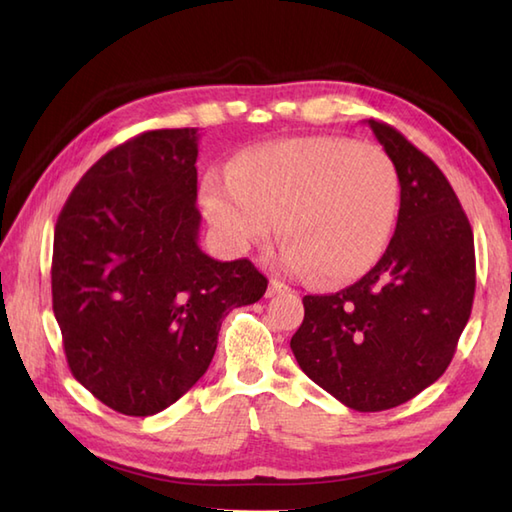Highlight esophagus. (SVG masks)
Wrapping results in <instances>:
<instances>
[{
	"instance_id": "1",
	"label": "esophagus",
	"mask_w": 512,
	"mask_h": 512,
	"mask_svg": "<svg viewBox=\"0 0 512 512\" xmlns=\"http://www.w3.org/2000/svg\"><path fill=\"white\" fill-rule=\"evenodd\" d=\"M284 292H290V288L286 284H281L279 279H270L268 290H266V297H275V295H284Z\"/></svg>"
}]
</instances>
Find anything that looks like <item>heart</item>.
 <instances>
[{
  "label": "heart",
  "instance_id": "b5f03b06",
  "mask_svg": "<svg viewBox=\"0 0 512 512\" xmlns=\"http://www.w3.org/2000/svg\"><path fill=\"white\" fill-rule=\"evenodd\" d=\"M215 231L235 250L275 233L292 275L347 284L383 257L398 215L400 180L385 149L341 136H297L239 151L231 171L204 182Z\"/></svg>",
  "mask_w": 512,
  "mask_h": 512
}]
</instances>
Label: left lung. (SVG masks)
Returning <instances> with one entry per match:
<instances>
[{"label": "left lung", "instance_id": "left-lung-1", "mask_svg": "<svg viewBox=\"0 0 512 512\" xmlns=\"http://www.w3.org/2000/svg\"><path fill=\"white\" fill-rule=\"evenodd\" d=\"M400 180L396 233L378 264L334 295L303 297L299 367L345 407L385 411L444 374L471 317L473 231L436 162L369 121Z\"/></svg>", "mask_w": 512, "mask_h": 512}]
</instances>
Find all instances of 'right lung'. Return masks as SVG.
Segmentation results:
<instances>
[{
    "label": "right lung",
    "instance_id": "right-lung-1",
    "mask_svg": "<svg viewBox=\"0 0 512 512\" xmlns=\"http://www.w3.org/2000/svg\"><path fill=\"white\" fill-rule=\"evenodd\" d=\"M198 129L145 132L94 162L54 226L52 310L72 376L154 416L211 365L228 310L264 297L248 262L198 246Z\"/></svg>",
    "mask_w": 512,
    "mask_h": 512
}]
</instances>
